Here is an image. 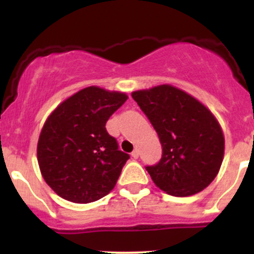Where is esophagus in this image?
<instances>
[{"label": "esophagus", "instance_id": "obj_1", "mask_svg": "<svg viewBox=\"0 0 254 254\" xmlns=\"http://www.w3.org/2000/svg\"><path fill=\"white\" fill-rule=\"evenodd\" d=\"M131 157L135 158V160H136V158L139 157V150H137V148H135V150L132 151V152H131Z\"/></svg>", "mask_w": 254, "mask_h": 254}]
</instances>
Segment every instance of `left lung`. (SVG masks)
<instances>
[{"instance_id": "1", "label": "left lung", "mask_w": 254, "mask_h": 254, "mask_svg": "<svg viewBox=\"0 0 254 254\" xmlns=\"http://www.w3.org/2000/svg\"><path fill=\"white\" fill-rule=\"evenodd\" d=\"M162 145V157L146 166L153 183L173 196L206 188L219 173L225 139L205 106L182 89L162 84L131 93Z\"/></svg>"}]
</instances>
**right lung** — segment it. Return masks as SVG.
<instances>
[{
	"label": "right lung",
	"mask_w": 254,
	"mask_h": 254,
	"mask_svg": "<svg viewBox=\"0 0 254 254\" xmlns=\"http://www.w3.org/2000/svg\"><path fill=\"white\" fill-rule=\"evenodd\" d=\"M127 99L125 93L87 87L49 115L38 141V163L59 196L87 204L114 188L130 156L119 150L106 124Z\"/></svg>",
	"instance_id": "1"
}]
</instances>
